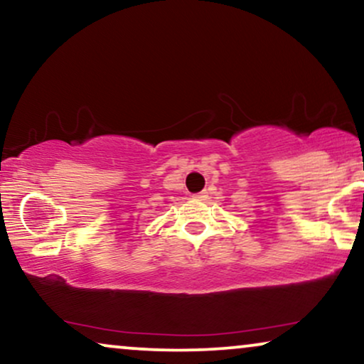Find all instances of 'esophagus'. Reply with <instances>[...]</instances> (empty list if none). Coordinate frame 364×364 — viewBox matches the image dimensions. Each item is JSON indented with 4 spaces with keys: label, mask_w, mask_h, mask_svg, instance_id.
I'll use <instances>...</instances> for the list:
<instances>
[{
    "label": "esophagus",
    "mask_w": 364,
    "mask_h": 364,
    "mask_svg": "<svg viewBox=\"0 0 364 364\" xmlns=\"http://www.w3.org/2000/svg\"><path fill=\"white\" fill-rule=\"evenodd\" d=\"M206 193H196V195H193V198H195V200H206Z\"/></svg>",
    "instance_id": "obj_1"
}]
</instances>
